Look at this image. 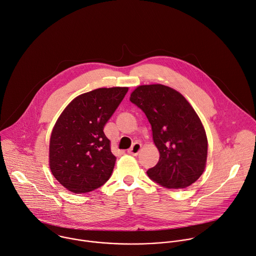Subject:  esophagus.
Here are the masks:
<instances>
[{
	"label": "esophagus",
	"mask_w": 256,
	"mask_h": 256,
	"mask_svg": "<svg viewBox=\"0 0 256 256\" xmlns=\"http://www.w3.org/2000/svg\"><path fill=\"white\" fill-rule=\"evenodd\" d=\"M141 147H142V144H141V143L135 142V143L132 145V147L128 150V152L130 153V154L136 156L139 154V152H140V150H141Z\"/></svg>",
	"instance_id": "obj_1"
}]
</instances>
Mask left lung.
Returning a JSON list of instances; mask_svg holds the SVG:
<instances>
[{
  "instance_id": "left-lung-1",
  "label": "left lung",
  "mask_w": 256,
  "mask_h": 256,
  "mask_svg": "<svg viewBox=\"0 0 256 256\" xmlns=\"http://www.w3.org/2000/svg\"><path fill=\"white\" fill-rule=\"evenodd\" d=\"M130 100L146 115L152 139L160 151L158 164L148 176L168 188H184L206 168L208 139L205 128L188 100L170 86H137Z\"/></svg>"
}]
</instances>
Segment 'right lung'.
<instances>
[{
    "mask_svg": "<svg viewBox=\"0 0 256 256\" xmlns=\"http://www.w3.org/2000/svg\"><path fill=\"white\" fill-rule=\"evenodd\" d=\"M127 92V86H114L82 94L56 120L49 141V168L68 190L88 192L111 176L116 158L103 129Z\"/></svg>",
    "mask_w": 256,
    "mask_h": 256,
    "instance_id": "1",
    "label": "right lung"
}]
</instances>
